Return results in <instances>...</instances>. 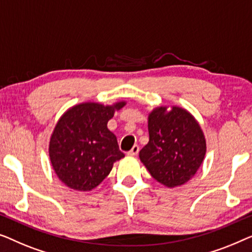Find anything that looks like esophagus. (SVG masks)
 <instances>
[{
    "mask_svg": "<svg viewBox=\"0 0 252 252\" xmlns=\"http://www.w3.org/2000/svg\"><path fill=\"white\" fill-rule=\"evenodd\" d=\"M138 152H139V146H138V145H134V146L130 150V152H127V155H129V157H136Z\"/></svg>",
    "mask_w": 252,
    "mask_h": 252,
    "instance_id": "obj_1",
    "label": "esophagus"
}]
</instances>
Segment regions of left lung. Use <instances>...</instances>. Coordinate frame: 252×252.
I'll list each match as a JSON object with an SVG mask.
<instances>
[{
	"label": "left lung",
	"mask_w": 252,
	"mask_h": 252,
	"mask_svg": "<svg viewBox=\"0 0 252 252\" xmlns=\"http://www.w3.org/2000/svg\"><path fill=\"white\" fill-rule=\"evenodd\" d=\"M148 133L139 158L151 176L168 189L189 182L207 152L197 120L179 106H158L148 114Z\"/></svg>",
	"instance_id": "obj_1"
}]
</instances>
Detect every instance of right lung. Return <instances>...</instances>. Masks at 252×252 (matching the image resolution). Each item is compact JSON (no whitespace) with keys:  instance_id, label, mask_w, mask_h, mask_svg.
Returning <instances> with one entry per match:
<instances>
[{"instance_id":"obj_1","label":"right lung","mask_w":252,"mask_h":252,"mask_svg":"<svg viewBox=\"0 0 252 252\" xmlns=\"http://www.w3.org/2000/svg\"><path fill=\"white\" fill-rule=\"evenodd\" d=\"M126 101L104 105L86 101L60 116L49 143V158L60 182L79 192L95 189L125 158L107 123Z\"/></svg>"}]
</instances>
